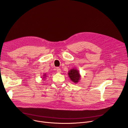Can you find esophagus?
<instances>
[{
  "label": "esophagus",
  "mask_w": 128,
  "mask_h": 128,
  "mask_svg": "<svg viewBox=\"0 0 128 128\" xmlns=\"http://www.w3.org/2000/svg\"><path fill=\"white\" fill-rule=\"evenodd\" d=\"M56 71L58 72H61V70H60L59 68H56Z\"/></svg>",
  "instance_id": "esophagus-1"
}]
</instances>
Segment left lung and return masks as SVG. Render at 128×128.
<instances>
[{"mask_svg":"<svg viewBox=\"0 0 128 128\" xmlns=\"http://www.w3.org/2000/svg\"><path fill=\"white\" fill-rule=\"evenodd\" d=\"M69 77L70 78L72 81L75 83H78L80 79V75L79 74V72L76 70L72 68L68 72Z\"/></svg>","mask_w":128,"mask_h":128,"instance_id":"8db88e82","label":"left lung"}]
</instances>
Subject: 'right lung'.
I'll use <instances>...</instances> for the list:
<instances>
[{
	"label": "right lung",
	"mask_w": 128,
	"mask_h": 128,
	"mask_svg": "<svg viewBox=\"0 0 128 128\" xmlns=\"http://www.w3.org/2000/svg\"><path fill=\"white\" fill-rule=\"evenodd\" d=\"M44 77H43V78H44H44H45V77H46V75H44Z\"/></svg>",
	"instance_id": "add662e5"
}]
</instances>
